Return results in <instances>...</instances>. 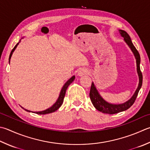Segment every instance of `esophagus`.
<instances>
[{
  "mask_svg": "<svg viewBox=\"0 0 150 150\" xmlns=\"http://www.w3.org/2000/svg\"><path fill=\"white\" fill-rule=\"evenodd\" d=\"M88 72H89L88 70H87L86 69H85V68H83V69H81L78 70V75L79 76H82L83 75L88 74Z\"/></svg>",
  "mask_w": 150,
  "mask_h": 150,
  "instance_id": "34e87169",
  "label": "esophagus"
}]
</instances>
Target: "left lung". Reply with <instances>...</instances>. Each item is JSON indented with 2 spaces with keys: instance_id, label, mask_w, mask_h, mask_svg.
<instances>
[{
  "instance_id": "obj_1",
  "label": "left lung",
  "mask_w": 150,
  "mask_h": 150,
  "mask_svg": "<svg viewBox=\"0 0 150 150\" xmlns=\"http://www.w3.org/2000/svg\"><path fill=\"white\" fill-rule=\"evenodd\" d=\"M119 33L121 36L123 37L124 40H125L127 44L130 48H131V51L134 55L135 59H136L137 70L138 78H139V83H138V86L136 91H135L134 95H132V97L130 98L129 100L122 104H114L109 103L104 99H103V98L102 97L99 93H98L97 88H96V87L95 86L94 83L92 82L91 89H90L89 93V97L90 98H91V103H93V106H95V108L97 110H98V111L104 113V114H117V113L125 111V110L129 109L130 107L134 104V101L137 97L138 93L139 92L142 85V72L140 71V56L139 53H138L137 50L136 49V47H134L133 44H132L131 39L130 38V36L127 34V33L123 30H119Z\"/></svg>"
}]
</instances>
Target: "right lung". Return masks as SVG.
<instances>
[{"label": "right lung", "mask_w": 150, "mask_h": 150, "mask_svg": "<svg viewBox=\"0 0 150 150\" xmlns=\"http://www.w3.org/2000/svg\"><path fill=\"white\" fill-rule=\"evenodd\" d=\"M19 42H20V41H19L18 44H17L15 47H13V50H12V52H11L10 54V57H9V63L10 61V59H11V57H12V55L13 54V52H14V50H16V48L17 47V46H18V45L19 44ZM75 79V76H73L72 78H70L69 80H68L67 82L65 83V84L64 85L63 87H62L61 89V91L60 92V94H59V98H57V101L55 102V103L53 104V105L52 106H51L50 108L46 109V110H44V111H41V112H36L35 113L36 114H40V115H42V114H50V113H52V112H54L55 111H56V110H58L59 108H60L61 106L62 105V104H63V100H64V96H65V93H66V91L67 89L68 88V87H69V85ZM22 108H23V107H21ZM25 110H26L27 112H30V110H26L23 108Z\"/></svg>", "instance_id": "obj_1"}]
</instances>
